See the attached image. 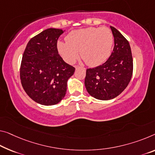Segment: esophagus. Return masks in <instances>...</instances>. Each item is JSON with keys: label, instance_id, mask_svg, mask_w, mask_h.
Here are the masks:
<instances>
[{"label": "esophagus", "instance_id": "34e87169", "mask_svg": "<svg viewBox=\"0 0 155 155\" xmlns=\"http://www.w3.org/2000/svg\"><path fill=\"white\" fill-rule=\"evenodd\" d=\"M80 68L79 66H75V68Z\"/></svg>", "mask_w": 155, "mask_h": 155}]
</instances>
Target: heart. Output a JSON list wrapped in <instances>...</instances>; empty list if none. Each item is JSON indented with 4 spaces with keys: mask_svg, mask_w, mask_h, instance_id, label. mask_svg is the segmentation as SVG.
I'll return each mask as SVG.
<instances>
[{
    "mask_svg": "<svg viewBox=\"0 0 155 155\" xmlns=\"http://www.w3.org/2000/svg\"><path fill=\"white\" fill-rule=\"evenodd\" d=\"M66 41H59L58 50L64 61L73 64L79 57L90 66L103 64L110 56L114 36L107 27H89L73 30L66 36Z\"/></svg>",
    "mask_w": 155,
    "mask_h": 155,
    "instance_id": "obj_1",
    "label": "heart"
}]
</instances>
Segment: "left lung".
Instances as JSON below:
<instances>
[{
	"label": "left lung",
	"instance_id": "left-lung-1",
	"mask_svg": "<svg viewBox=\"0 0 155 155\" xmlns=\"http://www.w3.org/2000/svg\"><path fill=\"white\" fill-rule=\"evenodd\" d=\"M114 37V47L103 64L87 68L84 84L95 98L107 101L121 94L127 87L133 73V59L129 42L123 35L110 26Z\"/></svg>",
	"mask_w": 155,
	"mask_h": 155
}]
</instances>
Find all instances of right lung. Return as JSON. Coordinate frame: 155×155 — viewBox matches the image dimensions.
Returning <instances> with one entry per match:
<instances>
[{"instance_id": "obj_1", "label": "right lung", "mask_w": 155, "mask_h": 155, "mask_svg": "<svg viewBox=\"0 0 155 155\" xmlns=\"http://www.w3.org/2000/svg\"><path fill=\"white\" fill-rule=\"evenodd\" d=\"M61 29L45 30L28 41L20 67L22 87L30 98L43 105H54L65 96L67 81L75 68L58 54Z\"/></svg>"}]
</instances>
